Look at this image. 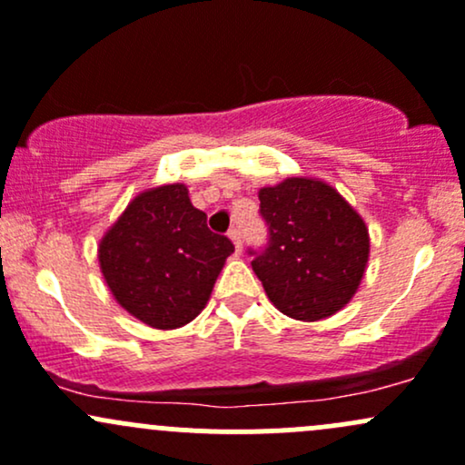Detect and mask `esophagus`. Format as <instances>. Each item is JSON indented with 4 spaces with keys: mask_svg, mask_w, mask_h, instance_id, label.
<instances>
[{
    "mask_svg": "<svg viewBox=\"0 0 465 465\" xmlns=\"http://www.w3.org/2000/svg\"><path fill=\"white\" fill-rule=\"evenodd\" d=\"M228 237L232 239L234 243V252H242V232H239V228H231V232H228Z\"/></svg>",
    "mask_w": 465,
    "mask_h": 465,
    "instance_id": "obj_1",
    "label": "esophagus"
}]
</instances>
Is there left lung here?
<instances>
[{"instance_id": "obj_1", "label": "left lung", "mask_w": 465, "mask_h": 465, "mask_svg": "<svg viewBox=\"0 0 465 465\" xmlns=\"http://www.w3.org/2000/svg\"><path fill=\"white\" fill-rule=\"evenodd\" d=\"M268 246L252 271L279 312L319 322L339 312L366 272L371 237L359 213L326 182L288 177L259 188Z\"/></svg>"}]
</instances>
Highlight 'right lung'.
<instances>
[{"label": "right lung", "instance_id": "1", "mask_svg": "<svg viewBox=\"0 0 465 465\" xmlns=\"http://www.w3.org/2000/svg\"><path fill=\"white\" fill-rule=\"evenodd\" d=\"M99 268L119 306L173 331L206 308L232 242L206 226L183 183L139 193L99 242Z\"/></svg>", "mask_w": 465, "mask_h": 465}]
</instances>
